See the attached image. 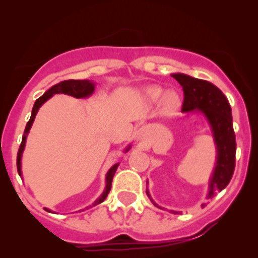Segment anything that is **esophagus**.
Here are the masks:
<instances>
[{
  "label": "esophagus",
  "mask_w": 258,
  "mask_h": 258,
  "mask_svg": "<svg viewBox=\"0 0 258 258\" xmlns=\"http://www.w3.org/2000/svg\"><path fill=\"white\" fill-rule=\"evenodd\" d=\"M144 131H146V130H144V128L139 130V131H138V136H139V137H142V136L144 135Z\"/></svg>",
  "instance_id": "obj_1"
}]
</instances>
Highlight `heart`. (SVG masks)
Listing matches in <instances>:
<instances>
[{"instance_id":"heart-1","label":"heart","mask_w":258,"mask_h":258,"mask_svg":"<svg viewBox=\"0 0 258 258\" xmlns=\"http://www.w3.org/2000/svg\"><path fill=\"white\" fill-rule=\"evenodd\" d=\"M144 99L150 104H154L159 100L160 110L164 114H172L178 110L180 106V96L177 91L167 90L164 91L160 86H148L143 90Z\"/></svg>"}]
</instances>
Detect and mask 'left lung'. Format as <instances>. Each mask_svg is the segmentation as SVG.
Here are the masks:
<instances>
[{"label": "left lung", "instance_id": "1", "mask_svg": "<svg viewBox=\"0 0 258 258\" xmlns=\"http://www.w3.org/2000/svg\"><path fill=\"white\" fill-rule=\"evenodd\" d=\"M182 86L184 92L183 112L199 111L205 116L211 128L216 146V166L209 180V191L206 199H212L218 191H222L232 179L235 168L236 142L233 130L232 109L229 102L222 91L211 82L195 79L185 74H172ZM148 183V182H147ZM147 195L152 203L161 209L150 197L147 189ZM178 214V211H172Z\"/></svg>", "mask_w": 258, "mask_h": 258}]
</instances>
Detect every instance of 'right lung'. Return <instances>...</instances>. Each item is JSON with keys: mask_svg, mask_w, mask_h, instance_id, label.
Returning a JSON list of instances; mask_svg holds the SVG:
<instances>
[{"mask_svg": "<svg viewBox=\"0 0 258 258\" xmlns=\"http://www.w3.org/2000/svg\"><path fill=\"white\" fill-rule=\"evenodd\" d=\"M94 87H96V84H94L92 80H67V81H61L57 85L52 86V87L49 88L48 91L44 92L42 96H41L40 98H38L36 102H35L34 108H32V111H31V117H30V120H29V122L26 123L24 135H23V139H22V144H20L19 150H18L17 168H18V173H19L20 177H22V155H23V152H24L25 143H26V137H28L29 132H30L32 122H34L35 117H36V114H37L38 109L41 108V105H42L44 102H47V100L51 98L52 96H54V94H59V93L68 94V96L75 97V98H79V99L88 98V97H91L92 94H93ZM130 148H131V146H128L126 148L125 153L128 152ZM117 166H119V164H115V165H112L110 168H109V171L106 172V177H105V189H104V191H103L102 195H100L98 199L94 201V203L92 204L90 207L98 205V204L103 203V201L106 199L109 191H110L112 177H114L115 172H116ZM86 209H88V207H86ZM44 210H46V211H48V212H51V210L46 209V207H44ZM80 211H84V210H80Z\"/></svg>", "mask_w": 258, "mask_h": 258, "instance_id": "right-lung-1", "label": "right lung"}]
</instances>
